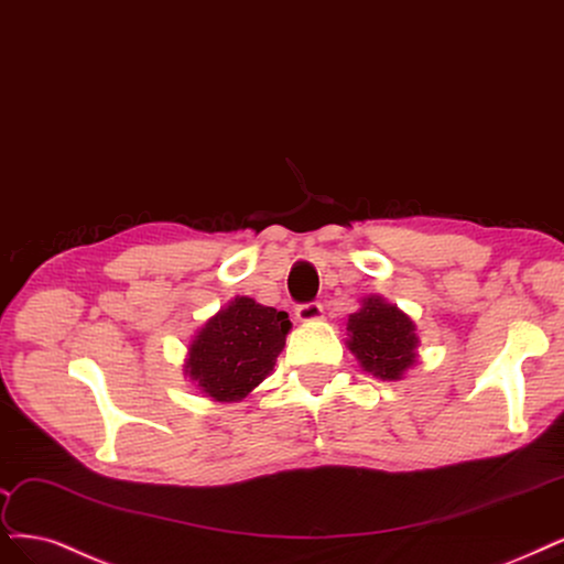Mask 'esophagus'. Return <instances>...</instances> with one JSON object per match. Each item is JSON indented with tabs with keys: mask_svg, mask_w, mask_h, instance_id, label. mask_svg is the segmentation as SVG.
<instances>
[{
	"mask_svg": "<svg viewBox=\"0 0 564 564\" xmlns=\"http://www.w3.org/2000/svg\"><path fill=\"white\" fill-rule=\"evenodd\" d=\"M322 313H324V307H322L319 301H310V303L296 305V317L301 322H315V319L322 317Z\"/></svg>",
	"mask_w": 564,
	"mask_h": 564,
	"instance_id": "esophagus-1",
	"label": "esophagus"
}]
</instances>
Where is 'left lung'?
<instances>
[{"mask_svg": "<svg viewBox=\"0 0 564 564\" xmlns=\"http://www.w3.org/2000/svg\"><path fill=\"white\" fill-rule=\"evenodd\" d=\"M349 349L368 373L382 380H399L415 361V324L397 305L378 296L364 299V305L347 319Z\"/></svg>", "mask_w": 564, "mask_h": 564, "instance_id": "left-lung-1", "label": "left lung"}]
</instances>
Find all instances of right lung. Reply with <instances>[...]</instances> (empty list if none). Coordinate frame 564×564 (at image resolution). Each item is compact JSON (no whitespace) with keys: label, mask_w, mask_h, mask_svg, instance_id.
<instances>
[{"label":"right lung","mask_w":564,"mask_h":564,"mask_svg":"<svg viewBox=\"0 0 564 564\" xmlns=\"http://www.w3.org/2000/svg\"><path fill=\"white\" fill-rule=\"evenodd\" d=\"M289 328L282 310L236 299L191 343L186 373L215 401H238L273 371Z\"/></svg>","instance_id":"right-lung-1"}]
</instances>
